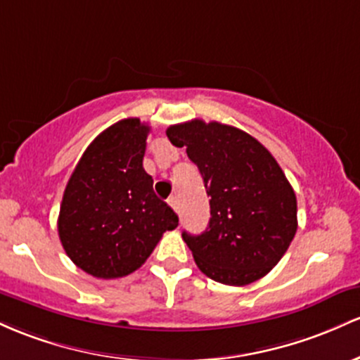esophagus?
Listing matches in <instances>:
<instances>
[{"instance_id": "obj_1", "label": "esophagus", "mask_w": 360, "mask_h": 360, "mask_svg": "<svg viewBox=\"0 0 360 360\" xmlns=\"http://www.w3.org/2000/svg\"><path fill=\"white\" fill-rule=\"evenodd\" d=\"M168 204L172 205V209H173V211H179V199H176L175 195H172V197H169V199H168Z\"/></svg>"}]
</instances>
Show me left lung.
Masks as SVG:
<instances>
[{
  "instance_id": "obj_1",
  "label": "left lung",
  "mask_w": 360,
  "mask_h": 360,
  "mask_svg": "<svg viewBox=\"0 0 360 360\" xmlns=\"http://www.w3.org/2000/svg\"><path fill=\"white\" fill-rule=\"evenodd\" d=\"M173 146L187 148L211 197L202 234L181 233L197 267L212 281L246 285L278 264L297 229L296 193L255 137L221 122L169 126Z\"/></svg>"
}]
</instances>
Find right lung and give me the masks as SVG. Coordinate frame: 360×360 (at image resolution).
Wrapping results in <instances>:
<instances>
[{
    "label": "right lung",
    "mask_w": 360,
    "mask_h": 360,
    "mask_svg": "<svg viewBox=\"0 0 360 360\" xmlns=\"http://www.w3.org/2000/svg\"><path fill=\"white\" fill-rule=\"evenodd\" d=\"M149 126L122 119L93 139L64 191L59 240L76 267L117 278L137 270L179 216L143 168Z\"/></svg>",
    "instance_id": "obj_1"
}]
</instances>
